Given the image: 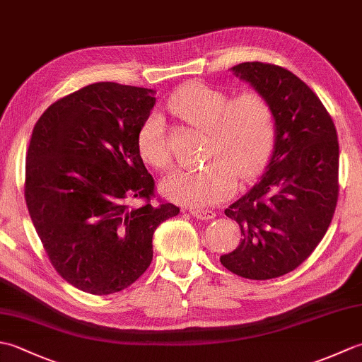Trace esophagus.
<instances>
[{"mask_svg": "<svg viewBox=\"0 0 362 362\" xmlns=\"http://www.w3.org/2000/svg\"><path fill=\"white\" fill-rule=\"evenodd\" d=\"M189 213L193 214L194 218L201 219V221H209V219H213L214 216H216V213H214L213 210H204V209H191Z\"/></svg>", "mask_w": 362, "mask_h": 362, "instance_id": "1", "label": "esophagus"}]
</instances>
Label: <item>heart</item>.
I'll return each mask as SVG.
<instances>
[{
  "label": "heart",
  "instance_id": "heart-1",
  "mask_svg": "<svg viewBox=\"0 0 362 362\" xmlns=\"http://www.w3.org/2000/svg\"><path fill=\"white\" fill-rule=\"evenodd\" d=\"M168 109L188 126L204 129V160L199 169H179L163 182L175 202L204 206L233 193L236 177L247 180L264 165L274 136L271 104L258 91H243L228 99L226 91L202 83L183 87L168 101ZM141 156L157 169L171 166L165 119L151 113L138 134Z\"/></svg>",
  "mask_w": 362,
  "mask_h": 362
}]
</instances>
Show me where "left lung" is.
I'll return each mask as SVG.
<instances>
[{"label": "left lung", "mask_w": 362, "mask_h": 362, "mask_svg": "<svg viewBox=\"0 0 362 362\" xmlns=\"http://www.w3.org/2000/svg\"><path fill=\"white\" fill-rule=\"evenodd\" d=\"M271 104L275 141L253 188L226 209L243 240L221 263L244 279L294 271L325 236L339 194V143L316 93L286 68L244 62L232 68Z\"/></svg>", "instance_id": "8db88e82"}]
</instances>
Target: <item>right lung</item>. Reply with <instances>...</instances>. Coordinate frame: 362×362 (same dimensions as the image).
Here are the masks:
<instances>
[{
	"label": "right lung",
	"instance_id": "obj_1",
	"mask_svg": "<svg viewBox=\"0 0 362 362\" xmlns=\"http://www.w3.org/2000/svg\"><path fill=\"white\" fill-rule=\"evenodd\" d=\"M156 91L98 82L51 104L26 156L25 199L51 264L74 288L107 296L152 261V236L180 209L152 204L138 134ZM141 200L140 207L128 204Z\"/></svg>",
	"mask_w": 362,
	"mask_h": 362
}]
</instances>
